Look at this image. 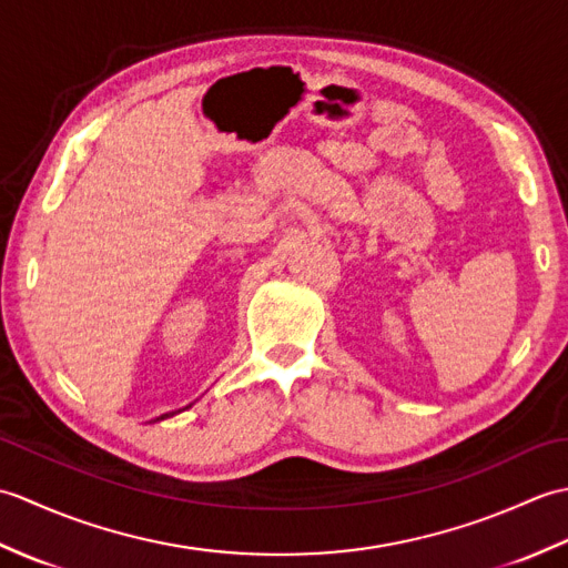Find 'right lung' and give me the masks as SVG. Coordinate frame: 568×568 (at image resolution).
Here are the masks:
<instances>
[{"label": "right lung", "instance_id": "right-lung-1", "mask_svg": "<svg viewBox=\"0 0 568 568\" xmlns=\"http://www.w3.org/2000/svg\"><path fill=\"white\" fill-rule=\"evenodd\" d=\"M163 417H168V415H161V417H155V419H163Z\"/></svg>", "mask_w": 568, "mask_h": 568}]
</instances>
